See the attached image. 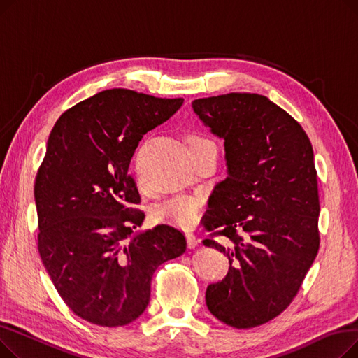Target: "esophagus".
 I'll return each instance as SVG.
<instances>
[{
    "instance_id": "1",
    "label": "esophagus",
    "mask_w": 358,
    "mask_h": 358,
    "mask_svg": "<svg viewBox=\"0 0 358 358\" xmlns=\"http://www.w3.org/2000/svg\"><path fill=\"white\" fill-rule=\"evenodd\" d=\"M185 238H187V245H189V248L197 247L199 239H197V236H196L193 232H187V234H185Z\"/></svg>"
}]
</instances>
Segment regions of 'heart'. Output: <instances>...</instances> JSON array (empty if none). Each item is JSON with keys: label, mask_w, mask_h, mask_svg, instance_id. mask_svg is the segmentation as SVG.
<instances>
[{"label": "heart", "mask_w": 358, "mask_h": 358, "mask_svg": "<svg viewBox=\"0 0 358 358\" xmlns=\"http://www.w3.org/2000/svg\"><path fill=\"white\" fill-rule=\"evenodd\" d=\"M209 142L210 141L204 136L192 135L189 138L190 152ZM203 203L204 201L200 196L178 194L158 204L154 210V217L157 222L173 224V227L192 228L200 219Z\"/></svg>", "instance_id": "obj_1"}]
</instances>
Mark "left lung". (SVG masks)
Segmentation results:
<instances>
[{"label": "left lung", "mask_w": 358, "mask_h": 358, "mask_svg": "<svg viewBox=\"0 0 358 358\" xmlns=\"http://www.w3.org/2000/svg\"><path fill=\"white\" fill-rule=\"evenodd\" d=\"M192 106L224 141L228 165L203 217L212 232L203 243L228 257L229 271L208 286L206 305L223 324L254 328L292 303L319 250L312 143L287 111L259 94L229 92Z\"/></svg>", "instance_id": "1"}]
</instances>
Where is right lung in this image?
I'll use <instances>...</instances> for the list:
<instances>
[{
	"instance_id": "right-lung-1",
	"label": "right lung",
	"mask_w": 358,
	"mask_h": 358,
	"mask_svg": "<svg viewBox=\"0 0 358 358\" xmlns=\"http://www.w3.org/2000/svg\"><path fill=\"white\" fill-rule=\"evenodd\" d=\"M182 99L126 88L101 91L55 123L34 182L37 248L68 308L101 327H123L146 309L162 262L185 252L169 224L135 232L145 213L127 169L146 131L166 122Z\"/></svg>"
}]
</instances>
